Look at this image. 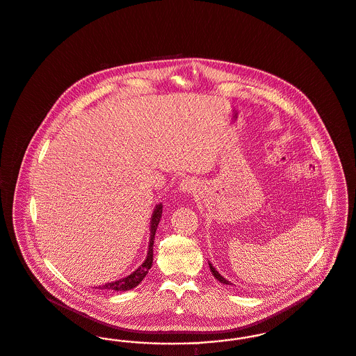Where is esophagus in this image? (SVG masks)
Instances as JSON below:
<instances>
[{
    "mask_svg": "<svg viewBox=\"0 0 356 356\" xmlns=\"http://www.w3.org/2000/svg\"><path fill=\"white\" fill-rule=\"evenodd\" d=\"M196 186H197V183H196V180H193V179H184L183 181H181V186H180V189L184 192V193H191V192H193L195 189H196Z\"/></svg>",
    "mask_w": 356,
    "mask_h": 356,
    "instance_id": "esophagus-1",
    "label": "esophagus"
}]
</instances>
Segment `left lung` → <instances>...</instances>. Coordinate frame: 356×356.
<instances>
[{
	"mask_svg": "<svg viewBox=\"0 0 356 356\" xmlns=\"http://www.w3.org/2000/svg\"><path fill=\"white\" fill-rule=\"evenodd\" d=\"M209 268H211V272H212V275H213V276H215V277H216V279H218V280H219L220 283H222V284H231L229 282H227V280H225V279H224V277L221 276L219 272L216 271V270L213 268V266H212L211 263H209Z\"/></svg>",
	"mask_w": 356,
	"mask_h": 356,
	"instance_id": "obj_1",
	"label": "left lung"
}]
</instances>
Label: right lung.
<instances>
[{"label":"right lung","instance_id":"add662e5","mask_svg":"<svg viewBox=\"0 0 356 356\" xmlns=\"http://www.w3.org/2000/svg\"><path fill=\"white\" fill-rule=\"evenodd\" d=\"M161 213H163V205H157L154 208V212L152 215V221H151V238H149V250H148V254H147V259L145 261L141 264L140 268H137L134 273H131L129 276L124 277V279H120L118 282H112V283H106V284H102L99 286L97 289H102V291H129L132 288H135L136 286H138L143 279L147 276L148 271L151 270L153 263V240H154V235H156V229H157V225H159V221L161 218Z\"/></svg>","mask_w":356,"mask_h":356}]
</instances>
